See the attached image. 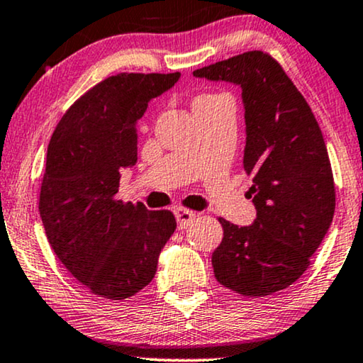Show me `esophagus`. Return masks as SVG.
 Here are the masks:
<instances>
[{
	"label": "esophagus",
	"mask_w": 363,
	"mask_h": 363,
	"mask_svg": "<svg viewBox=\"0 0 363 363\" xmlns=\"http://www.w3.org/2000/svg\"><path fill=\"white\" fill-rule=\"evenodd\" d=\"M175 216L178 221V228H180V230H185V228L190 226L193 220H195L196 213L185 210V208H175Z\"/></svg>",
	"instance_id": "34e87169"
}]
</instances>
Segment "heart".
<instances>
[{
    "label": "heart",
    "mask_w": 363,
    "mask_h": 363,
    "mask_svg": "<svg viewBox=\"0 0 363 363\" xmlns=\"http://www.w3.org/2000/svg\"><path fill=\"white\" fill-rule=\"evenodd\" d=\"M215 97H220V96H201V97H198V99H196L195 104H196V102H205V101H211V99H215Z\"/></svg>",
    "instance_id": "1"
}]
</instances>
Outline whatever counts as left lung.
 <instances>
[{
  "label": "left lung",
  "mask_w": 363,
  "mask_h": 363,
  "mask_svg": "<svg viewBox=\"0 0 363 363\" xmlns=\"http://www.w3.org/2000/svg\"><path fill=\"white\" fill-rule=\"evenodd\" d=\"M193 76L241 87L242 165L252 177L256 206L250 226L220 218L215 277L238 294H274L304 274L334 218V177L319 123L279 62L262 51L196 69Z\"/></svg>",
  "instance_id": "left-lung-1"
}]
</instances>
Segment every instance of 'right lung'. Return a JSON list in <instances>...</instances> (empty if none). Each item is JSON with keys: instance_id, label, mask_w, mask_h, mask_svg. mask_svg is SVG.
Returning <instances> with one entry per match:
<instances>
[{"instance_id": "add662e5", "label": "right lung", "mask_w": 363, "mask_h": 363, "mask_svg": "<svg viewBox=\"0 0 363 363\" xmlns=\"http://www.w3.org/2000/svg\"><path fill=\"white\" fill-rule=\"evenodd\" d=\"M180 72L117 74L69 107L48 147L39 213L59 261L94 294L132 297L157 272L177 228L172 211L117 200L122 168L137 163V121Z\"/></svg>"}]
</instances>
